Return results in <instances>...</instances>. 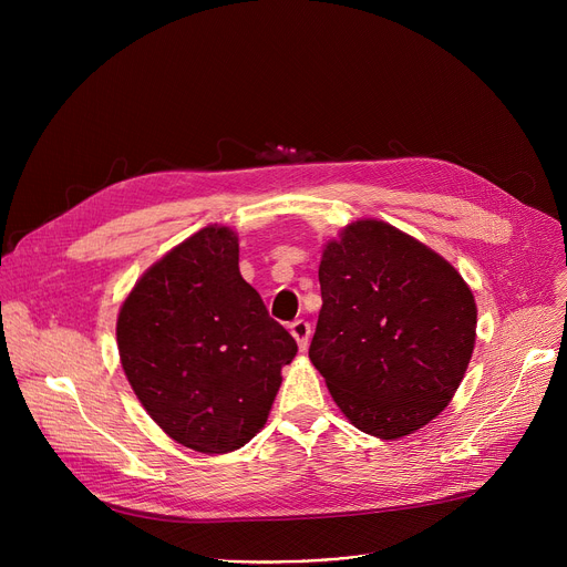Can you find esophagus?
Returning <instances> with one entry per match:
<instances>
[{
	"mask_svg": "<svg viewBox=\"0 0 567 567\" xmlns=\"http://www.w3.org/2000/svg\"><path fill=\"white\" fill-rule=\"evenodd\" d=\"M289 333L293 336V340H296V344H299V349H301V351H306V349H308V342H310V333H312V329H310V323H308L306 319H296V321H291V326H289Z\"/></svg>",
	"mask_w": 567,
	"mask_h": 567,
	"instance_id": "1",
	"label": "esophagus"
}]
</instances>
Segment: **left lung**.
<instances>
[{"instance_id": "1", "label": "left lung", "mask_w": 567, "mask_h": 567, "mask_svg": "<svg viewBox=\"0 0 567 567\" xmlns=\"http://www.w3.org/2000/svg\"><path fill=\"white\" fill-rule=\"evenodd\" d=\"M310 361L365 434L395 441L449 406L475 344L473 293L451 261L383 220L323 246Z\"/></svg>"}]
</instances>
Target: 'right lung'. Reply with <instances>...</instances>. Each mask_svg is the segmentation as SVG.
I'll return each mask as SVG.
<instances>
[{
	"label": "right lung",
	"mask_w": 567,
	"mask_h": 567,
	"mask_svg": "<svg viewBox=\"0 0 567 567\" xmlns=\"http://www.w3.org/2000/svg\"><path fill=\"white\" fill-rule=\"evenodd\" d=\"M118 359L146 413L206 455L246 445L266 423L299 351L238 271V236L208 225L135 282L116 317Z\"/></svg>",
	"instance_id": "obj_1"
}]
</instances>
